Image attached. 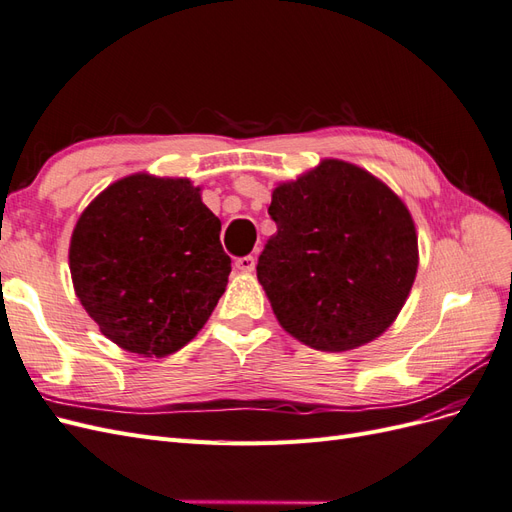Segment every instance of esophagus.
I'll return each mask as SVG.
<instances>
[{
    "instance_id": "obj_1",
    "label": "esophagus",
    "mask_w": 512,
    "mask_h": 512,
    "mask_svg": "<svg viewBox=\"0 0 512 512\" xmlns=\"http://www.w3.org/2000/svg\"><path fill=\"white\" fill-rule=\"evenodd\" d=\"M235 267L241 273H252L256 269V258L254 256H241L235 260Z\"/></svg>"
}]
</instances>
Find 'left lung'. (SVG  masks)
Returning <instances> with one entry per match:
<instances>
[{"label":"left lung","instance_id":"left-lung-1","mask_svg":"<svg viewBox=\"0 0 512 512\" xmlns=\"http://www.w3.org/2000/svg\"><path fill=\"white\" fill-rule=\"evenodd\" d=\"M277 232L258 258L282 329L309 348L374 342L404 307L418 269L408 207L365 168L327 158L271 194Z\"/></svg>","mask_w":512,"mask_h":512}]
</instances>
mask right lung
<instances>
[{"mask_svg": "<svg viewBox=\"0 0 512 512\" xmlns=\"http://www.w3.org/2000/svg\"><path fill=\"white\" fill-rule=\"evenodd\" d=\"M222 222L185 177L134 173L108 185L70 239L74 292L126 352L168 356L192 342L226 290Z\"/></svg>", "mask_w": 512, "mask_h": 512, "instance_id": "right-lung-1", "label": "right lung"}]
</instances>
